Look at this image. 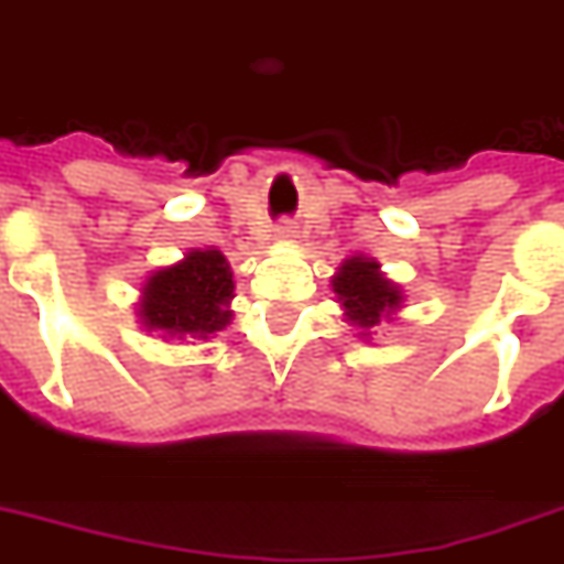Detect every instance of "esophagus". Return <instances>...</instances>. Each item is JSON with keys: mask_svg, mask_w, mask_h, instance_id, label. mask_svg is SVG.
Segmentation results:
<instances>
[{"mask_svg": "<svg viewBox=\"0 0 564 564\" xmlns=\"http://www.w3.org/2000/svg\"><path fill=\"white\" fill-rule=\"evenodd\" d=\"M276 240L279 243H294V240H297V226H294V223H282V226H276Z\"/></svg>", "mask_w": 564, "mask_h": 564, "instance_id": "obj_1", "label": "esophagus"}]
</instances>
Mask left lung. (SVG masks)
Returning a JSON list of instances; mask_svg holds the SVG:
<instances>
[{
	"mask_svg": "<svg viewBox=\"0 0 564 564\" xmlns=\"http://www.w3.org/2000/svg\"><path fill=\"white\" fill-rule=\"evenodd\" d=\"M341 321L357 329V338H371L380 324H392L404 306V288L380 270V261L368 256L345 258L329 279Z\"/></svg>",
	"mask_w": 564,
	"mask_h": 564,
	"instance_id": "8db88e82",
	"label": "left lung"
}]
</instances>
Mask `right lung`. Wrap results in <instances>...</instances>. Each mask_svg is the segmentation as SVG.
Instances as JSON below:
<instances>
[{
	"label": "right lung",
	"mask_w": 564,
	"mask_h": 564,
	"mask_svg": "<svg viewBox=\"0 0 564 564\" xmlns=\"http://www.w3.org/2000/svg\"><path fill=\"white\" fill-rule=\"evenodd\" d=\"M235 273L217 247L186 249L151 270L139 288L137 321L163 341H207L231 324Z\"/></svg>",
	"instance_id": "1"
}]
</instances>
